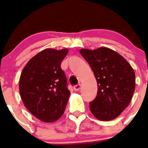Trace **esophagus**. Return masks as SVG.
I'll list each match as a JSON object with an SVG mask.
<instances>
[{"label":"esophagus","instance_id":"obj_1","mask_svg":"<svg viewBox=\"0 0 148 148\" xmlns=\"http://www.w3.org/2000/svg\"><path fill=\"white\" fill-rule=\"evenodd\" d=\"M81 84H77L76 85V86H74V90L75 91H79L80 90V88H81Z\"/></svg>","mask_w":148,"mask_h":148}]
</instances>
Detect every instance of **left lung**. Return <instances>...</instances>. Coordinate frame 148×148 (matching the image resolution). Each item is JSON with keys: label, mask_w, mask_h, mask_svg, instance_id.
I'll use <instances>...</instances> for the list:
<instances>
[{"label": "left lung", "mask_w": 148, "mask_h": 148, "mask_svg": "<svg viewBox=\"0 0 148 148\" xmlns=\"http://www.w3.org/2000/svg\"><path fill=\"white\" fill-rule=\"evenodd\" d=\"M80 53L89 63L98 86L90 109L98 120L109 121L119 116L130 104L136 86V76L121 55L106 47L81 49Z\"/></svg>", "instance_id": "obj_1"}]
</instances>
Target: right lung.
<instances>
[{"mask_svg": "<svg viewBox=\"0 0 148 148\" xmlns=\"http://www.w3.org/2000/svg\"><path fill=\"white\" fill-rule=\"evenodd\" d=\"M67 53V49H45L27 62L20 76L18 88L23 104L45 123L62 116L70 95L60 67Z\"/></svg>", "mask_w": 148, "mask_h": 148, "instance_id": "right-lung-1", "label": "right lung"}]
</instances>
